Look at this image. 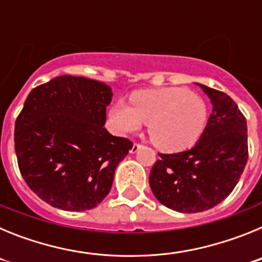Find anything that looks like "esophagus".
Here are the masks:
<instances>
[{
  "label": "esophagus",
  "instance_id": "34e87169",
  "mask_svg": "<svg viewBox=\"0 0 262 262\" xmlns=\"http://www.w3.org/2000/svg\"><path fill=\"white\" fill-rule=\"evenodd\" d=\"M142 147V144L140 143H134L133 148H131V154H135V152L139 151V148Z\"/></svg>",
  "mask_w": 262,
  "mask_h": 262
}]
</instances>
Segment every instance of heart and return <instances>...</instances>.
I'll return each mask as SVG.
<instances>
[{"instance_id": "heart-1", "label": "heart", "mask_w": 262, "mask_h": 262, "mask_svg": "<svg viewBox=\"0 0 262 262\" xmlns=\"http://www.w3.org/2000/svg\"><path fill=\"white\" fill-rule=\"evenodd\" d=\"M115 128L135 133L148 123L152 143L165 152L193 147L207 124V106L200 96L185 88L140 90L131 96V105L119 101L110 111Z\"/></svg>"}]
</instances>
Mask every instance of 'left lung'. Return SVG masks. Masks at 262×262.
I'll return each instance as SVG.
<instances>
[{
  "label": "left lung",
  "instance_id": "1",
  "mask_svg": "<svg viewBox=\"0 0 262 262\" xmlns=\"http://www.w3.org/2000/svg\"><path fill=\"white\" fill-rule=\"evenodd\" d=\"M200 85L212 113L193 148L159 154L149 173V186L161 205L178 212L212 209L232 193L248 160L247 119L230 96Z\"/></svg>",
  "mask_w": 262,
  "mask_h": 262
}]
</instances>
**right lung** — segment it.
<instances>
[{"mask_svg": "<svg viewBox=\"0 0 262 262\" xmlns=\"http://www.w3.org/2000/svg\"><path fill=\"white\" fill-rule=\"evenodd\" d=\"M111 97L103 82L67 75L30 92L15 120L14 147L23 180L40 200L85 211L107 195L134 145L103 127Z\"/></svg>", "mask_w": 262, "mask_h": 262, "instance_id": "right-lung-1", "label": "right lung"}]
</instances>
